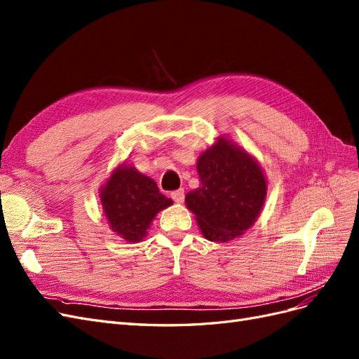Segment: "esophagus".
<instances>
[{
  "label": "esophagus",
  "instance_id": "obj_1",
  "mask_svg": "<svg viewBox=\"0 0 359 359\" xmlns=\"http://www.w3.org/2000/svg\"><path fill=\"white\" fill-rule=\"evenodd\" d=\"M170 198H172L173 201H175L177 203H181V202L184 201V190L180 189V190L172 191V193H170Z\"/></svg>",
  "mask_w": 359,
  "mask_h": 359
}]
</instances>
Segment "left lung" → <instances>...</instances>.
Listing matches in <instances>:
<instances>
[{"label":"left lung","mask_w":359,"mask_h":359,"mask_svg":"<svg viewBox=\"0 0 359 359\" xmlns=\"http://www.w3.org/2000/svg\"><path fill=\"white\" fill-rule=\"evenodd\" d=\"M201 186L186 196L202 235L227 243L255 224L264 208L268 182L259 161L226 136H219L196 161Z\"/></svg>","instance_id":"left-lung-1"}]
</instances>
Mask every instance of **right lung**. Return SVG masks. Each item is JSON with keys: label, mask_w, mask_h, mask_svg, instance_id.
I'll list each match as a JSON object with an SVG mask.
<instances>
[{"label": "right lung", "mask_w": 359, "mask_h": 359, "mask_svg": "<svg viewBox=\"0 0 359 359\" xmlns=\"http://www.w3.org/2000/svg\"><path fill=\"white\" fill-rule=\"evenodd\" d=\"M99 198L111 229L133 244L144 240L156 215L173 203L160 193L153 178L128 163H121L112 170L100 187Z\"/></svg>", "instance_id": "obj_1"}]
</instances>
